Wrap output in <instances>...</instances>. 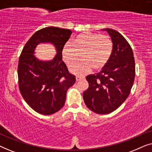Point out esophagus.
I'll return each mask as SVG.
<instances>
[{
  "mask_svg": "<svg viewBox=\"0 0 152 152\" xmlns=\"http://www.w3.org/2000/svg\"><path fill=\"white\" fill-rule=\"evenodd\" d=\"M82 79H83V77H82L80 76H76V81H80Z\"/></svg>",
  "mask_w": 152,
  "mask_h": 152,
  "instance_id": "1",
  "label": "esophagus"
}]
</instances>
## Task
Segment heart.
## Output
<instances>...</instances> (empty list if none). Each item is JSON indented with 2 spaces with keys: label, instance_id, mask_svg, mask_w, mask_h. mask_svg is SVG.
<instances>
[{
  "label": "heart",
  "instance_id": "1",
  "mask_svg": "<svg viewBox=\"0 0 152 152\" xmlns=\"http://www.w3.org/2000/svg\"><path fill=\"white\" fill-rule=\"evenodd\" d=\"M113 51V41L109 36L89 32L81 33L67 43L62 50V57L68 66L82 61L70 68L77 75H84L92 70H100L107 65Z\"/></svg>",
  "mask_w": 152,
  "mask_h": 152
}]
</instances>
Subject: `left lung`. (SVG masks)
<instances>
[{"label": "left lung", "mask_w": 152, "mask_h": 152, "mask_svg": "<svg viewBox=\"0 0 152 152\" xmlns=\"http://www.w3.org/2000/svg\"><path fill=\"white\" fill-rule=\"evenodd\" d=\"M113 51L107 65L96 75L86 77L88 88L83 93L85 104L97 114H108L125 101L134 84L135 60L129 43L115 30L107 28Z\"/></svg>", "instance_id": "obj_1"}]
</instances>
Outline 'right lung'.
Returning a JSON list of instances; mask_svg holds the SVG:
<instances>
[{
  "mask_svg": "<svg viewBox=\"0 0 152 152\" xmlns=\"http://www.w3.org/2000/svg\"><path fill=\"white\" fill-rule=\"evenodd\" d=\"M72 32L57 27H47L31 37L20 54L18 65V86L27 104L37 113L51 115L64 106L68 89L75 82L62 61V50ZM50 42L57 55L50 61H41L34 56L39 43Z\"/></svg>",
  "mask_w": 152,
  "mask_h": 152,
  "instance_id": "obj_1",
  "label": "right lung"
}]
</instances>
